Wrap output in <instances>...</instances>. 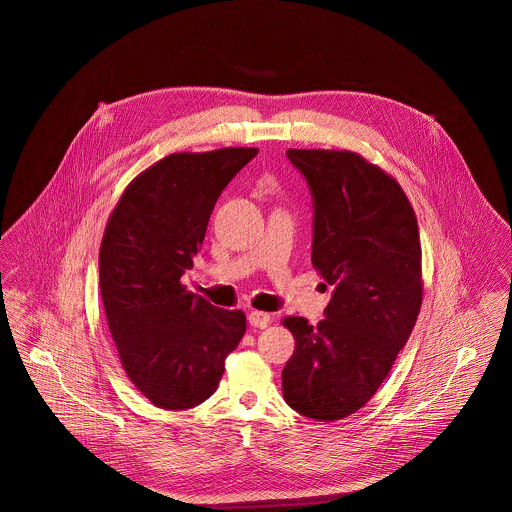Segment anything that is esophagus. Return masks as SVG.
I'll return each mask as SVG.
<instances>
[{
	"mask_svg": "<svg viewBox=\"0 0 512 512\" xmlns=\"http://www.w3.org/2000/svg\"><path fill=\"white\" fill-rule=\"evenodd\" d=\"M248 323L252 325V327H258V329H266L268 327V323H270V315L268 313H264V311H250L248 313Z\"/></svg>",
	"mask_w": 512,
	"mask_h": 512,
	"instance_id": "1",
	"label": "esophagus"
}]
</instances>
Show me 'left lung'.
Wrapping results in <instances>:
<instances>
[{
	"mask_svg": "<svg viewBox=\"0 0 512 512\" xmlns=\"http://www.w3.org/2000/svg\"><path fill=\"white\" fill-rule=\"evenodd\" d=\"M313 205L311 264L333 286L325 319H282L295 351L284 398L317 422L343 420L376 394L406 345L424 295L416 213L400 183L349 149H288Z\"/></svg>",
	"mask_w": 512,
	"mask_h": 512,
	"instance_id": "left-lung-1",
	"label": "left lung"
}]
</instances>
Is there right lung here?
Here are the masks:
<instances>
[{"label": "right lung", "mask_w": 512, "mask_h": 512, "mask_svg": "<svg viewBox=\"0 0 512 512\" xmlns=\"http://www.w3.org/2000/svg\"><path fill=\"white\" fill-rule=\"evenodd\" d=\"M256 153H171L130 181L106 222L98 266L108 329L128 378L157 408L205 402L244 337V311L215 307L181 276L222 189Z\"/></svg>", "instance_id": "1"}]
</instances>
